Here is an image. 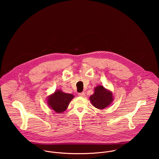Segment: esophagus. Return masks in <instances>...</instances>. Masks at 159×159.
Here are the masks:
<instances>
[{
  "label": "esophagus",
  "mask_w": 159,
  "mask_h": 159,
  "mask_svg": "<svg viewBox=\"0 0 159 159\" xmlns=\"http://www.w3.org/2000/svg\"><path fill=\"white\" fill-rule=\"evenodd\" d=\"M78 95L80 96V97H84V96H85V92H83L79 93H78Z\"/></svg>",
  "instance_id": "obj_1"
}]
</instances>
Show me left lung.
I'll return each instance as SVG.
<instances>
[{
    "mask_svg": "<svg viewBox=\"0 0 159 159\" xmlns=\"http://www.w3.org/2000/svg\"><path fill=\"white\" fill-rule=\"evenodd\" d=\"M92 105L97 109L103 110L109 107L114 100L111 91L107 89L102 85L96 86L94 93L89 97Z\"/></svg>",
    "mask_w": 159,
    "mask_h": 159,
    "instance_id": "1",
    "label": "left lung"
}]
</instances>
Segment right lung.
<instances>
[{
	"label": "right lung",
	"instance_id": "obj_1",
	"mask_svg": "<svg viewBox=\"0 0 159 159\" xmlns=\"http://www.w3.org/2000/svg\"><path fill=\"white\" fill-rule=\"evenodd\" d=\"M74 95L67 93L61 90H57L47 98V103L49 108L57 113H62L68 108Z\"/></svg>",
	"mask_w": 159,
	"mask_h": 159
}]
</instances>
